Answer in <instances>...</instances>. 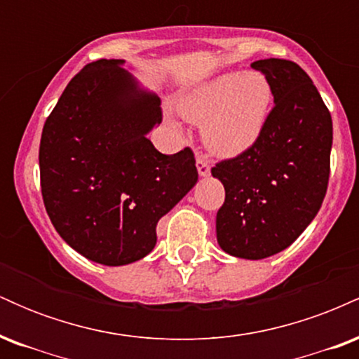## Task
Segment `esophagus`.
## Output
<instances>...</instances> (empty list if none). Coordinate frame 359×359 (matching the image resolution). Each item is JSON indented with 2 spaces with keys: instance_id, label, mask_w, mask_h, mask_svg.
Wrapping results in <instances>:
<instances>
[{
  "instance_id": "1",
  "label": "esophagus",
  "mask_w": 359,
  "mask_h": 359,
  "mask_svg": "<svg viewBox=\"0 0 359 359\" xmlns=\"http://www.w3.org/2000/svg\"><path fill=\"white\" fill-rule=\"evenodd\" d=\"M196 163H197V172H199L201 177H208L209 174H211V165H209L208 158H205L204 155L197 156Z\"/></svg>"
}]
</instances>
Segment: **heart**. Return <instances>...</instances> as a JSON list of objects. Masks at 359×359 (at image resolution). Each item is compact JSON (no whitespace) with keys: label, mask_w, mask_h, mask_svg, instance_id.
Returning <instances> with one entry per match:
<instances>
[{"label":"heart","mask_w":359,"mask_h":359,"mask_svg":"<svg viewBox=\"0 0 359 359\" xmlns=\"http://www.w3.org/2000/svg\"><path fill=\"white\" fill-rule=\"evenodd\" d=\"M271 106V88L259 72H228L189 93L179 109L194 123H204L209 150L236 156L255 145Z\"/></svg>","instance_id":"heart-1"}]
</instances>
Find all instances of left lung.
I'll use <instances>...</instances> for the list:
<instances>
[{"mask_svg": "<svg viewBox=\"0 0 359 359\" xmlns=\"http://www.w3.org/2000/svg\"><path fill=\"white\" fill-rule=\"evenodd\" d=\"M269 81L275 106L255 145L211 174L226 197L217 243L238 258L262 259L288 248L319 212L331 170L332 119L302 67L283 59L251 64Z\"/></svg>", "mask_w": 359, "mask_h": 359, "instance_id": "left-lung-1", "label": "left lung"}]
</instances>
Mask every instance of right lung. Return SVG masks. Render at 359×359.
<instances>
[{
	"mask_svg": "<svg viewBox=\"0 0 359 359\" xmlns=\"http://www.w3.org/2000/svg\"><path fill=\"white\" fill-rule=\"evenodd\" d=\"M119 59L72 77L43 125L39 163L53 228L82 257L108 266L155 248L156 222L197 182L191 148L163 155L147 138L162 123L160 97Z\"/></svg>",
	"mask_w": 359,
	"mask_h": 359,
	"instance_id": "right-lung-1",
	"label": "right lung"
}]
</instances>
